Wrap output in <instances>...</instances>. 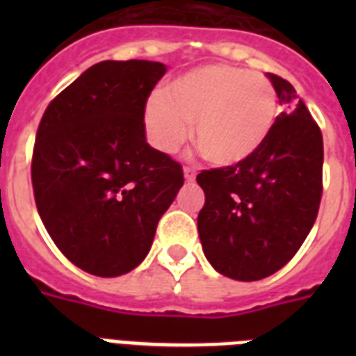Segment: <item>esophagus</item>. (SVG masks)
<instances>
[{"label":"esophagus","mask_w":356,"mask_h":356,"mask_svg":"<svg viewBox=\"0 0 356 356\" xmlns=\"http://www.w3.org/2000/svg\"><path fill=\"white\" fill-rule=\"evenodd\" d=\"M184 179H186V181H194V179H195V168L184 166Z\"/></svg>","instance_id":"34e87169"}]
</instances>
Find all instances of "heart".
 I'll return each mask as SVG.
<instances>
[{
  "instance_id": "heart-1",
  "label": "heart",
  "mask_w": 356,
  "mask_h": 356,
  "mask_svg": "<svg viewBox=\"0 0 356 356\" xmlns=\"http://www.w3.org/2000/svg\"><path fill=\"white\" fill-rule=\"evenodd\" d=\"M279 102L268 77L248 70L209 64L170 81L162 96L145 105V127L153 144L175 153L194 123V140L205 161L233 166L264 144Z\"/></svg>"
}]
</instances>
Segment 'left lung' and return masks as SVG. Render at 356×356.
Masks as SVG:
<instances>
[{
  "label": "left lung",
  "mask_w": 356,
  "mask_h": 356,
  "mask_svg": "<svg viewBox=\"0 0 356 356\" xmlns=\"http://www.w3.org/2000/svg\"><path fill=\"white\" fill-rule=\"evenodd\" d=\"M281 102H296L286 79L268 74ZM281 113L268 138L245 161L203 170L200 240L214 270L259 281L288 264L314 225L323 194V136L299 99Z\"/></svg>",
  "instance_id": "left-lung-1"
}]
</instances>
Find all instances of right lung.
<instances>
[{
  "instance_id": "1",
  "label": "right lung",
  "mask_w": 356,
  "mask_h": 356,
  "mask_svg": "<svg viewBox=\"0 0 356 356\" xmlns=\"http://www.w3.org/2000/svg\"><path fill=\"white\" fill-rule=\"evenodd\" d=\"M166 74L149 60H103L66 86L36 131L31 181L63 254L97 277L145 259L183 168L145 142V103Z\"/></svg>"
}]
</instances>
